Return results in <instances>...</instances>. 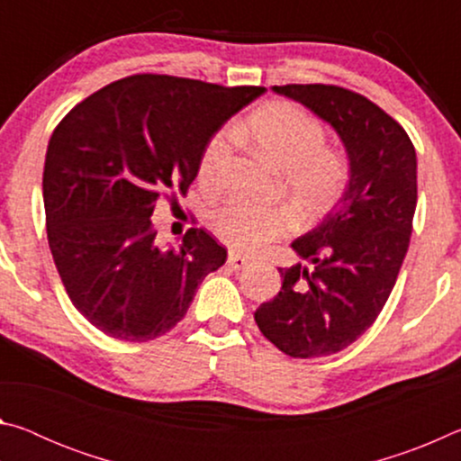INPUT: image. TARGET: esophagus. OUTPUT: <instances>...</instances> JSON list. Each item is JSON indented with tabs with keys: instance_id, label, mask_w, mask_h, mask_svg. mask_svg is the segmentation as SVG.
Segmentation results:
<instances>
[{
	"instance_id": "34e87169",
	"label": "esophagus",
	"mask_w": 461,
	"mask_h": 461,
	"mask_svg": "<svg viewBox=\"0 0 461 461\" xmlns=\"http://www.w3.org/2000/svg\"><path fill=\"white\" fill-rule=\"evenodd\" d=\"M228 267L231 270H241L244 267H248V258H244V256H240L236 252H230L228 256Z\"/></svg>"
}]
</instances>
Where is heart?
Here are the masks:
<instances>
[{"instance_id":"1","label":"heart","mask_w":461,"mask_h":461,"mask_svg":"<svg viewBox=\"0 0 461 461\" xmlns=\"http://www.w3.org/2000/svg\"><path fill=\"white\" fill-rule=\"evenodd\" d=\"M246 134L272 167L280 170V191L305 215L325 212L346 181V165L330 146L313 115L291 101H275L249 115ZM231 154V134L221 130L209 140L199 160V178L212 185L223 173ZM213 231L240 252H258L293 230L286 209H264L231 201L212 217Z\"/></svg>"}]
</instances>
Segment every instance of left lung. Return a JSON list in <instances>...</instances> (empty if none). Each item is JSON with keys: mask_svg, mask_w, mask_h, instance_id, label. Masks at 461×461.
<instances>
[{"mask_svg": "<svg viewBox=\"0 0 461 461\" xmlns=\"http://www.w3.org/2000/svg\"><path fill=\"white\" fill-rule=\"evenodd\" d=\"M338 131L349 181L323 221L293 241L283 288L256 309L264 338L291 357L341 352L376 321L407 256L417 207V154L399 122L338 85H276Z\"/></svg>", "mask_w": 461, "mask_h": 461, "instance_id": "obj_1", "label": "left lung"}]
</instances>
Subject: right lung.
Wrapping results in <instances>:
<instances>
[{
  "mask_svg": "<svg viewBox=\"0 0 461 461\" xmlns=\"http://www.w3.org/2000/svg\"><path fill=\"white\" fill-rule=\"evenodd\" d=\"M264 87L131 75L77 104L54 128L42 197L54 264L77 311L109 338L150 341L186 315L228 249L191 228L158 248L160 197L186 193L209 140Z\"/></svg>",
  "mask_w": 461,
  "mask_h": 461,
  "instance_id": "obj_1",
  "label": "right lung"
}]
</instances>
